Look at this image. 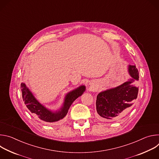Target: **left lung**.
<instances>
[{
  "instance_id": "8db88e82",
  "label": "left lung",
  "mask_w": 159,
  "mask_h": 159,
  "mask_svg": "<svg viewBox=\"0 0 159 159\" xmlns=\"http://www.w3.org/2000/svg\"><path fill=\"white\" fill-rule=\"evenodd\" d=\"M128 71L131 79L116 88L107 90L98 95L96 110L100 120L120 118L130 109L137 98L139 87L135 85V83L136 80H139V72L134 65H129Z\"/></svg>"
}]
</instances>
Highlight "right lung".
Here are the masks:
<instances>
[{
	"mask_svg": "<svg viewBox=\"0 0 159 159\" xmlns=\"http://www.w3.org/2000/svg\"><path fill=\"white\" fill-rule=\"evenodd\" d=\"M85 89V86L82 85L69 93L65 97L63 107L58 112H53L42 106L34 98L25 84H20L22 99L31 114L41 120L49 123H53L63 119L67 114L72 102L83 94Z\"/></svg>",
	"mask_w": 159,
	"mask_h": 159,
	"instance_id": "1",
	"label": "right lung"
}]
</instances>
